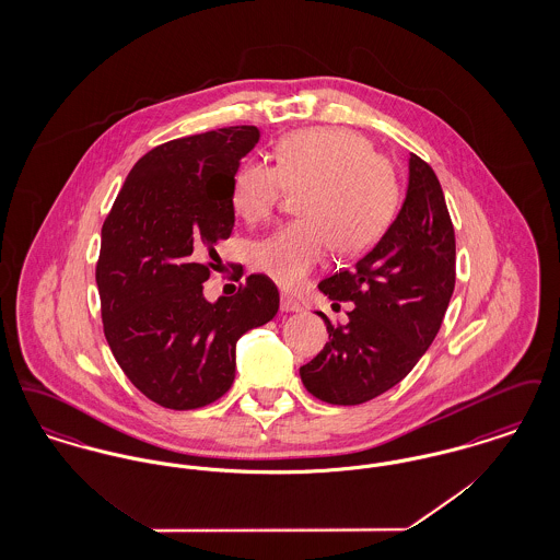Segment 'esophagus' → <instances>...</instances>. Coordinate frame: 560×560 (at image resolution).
Segmentation results:
<instances>
[{
	"label": "esophagus",
	"mask_w": 560,
	"mask_h": 560,
	"mask_svg": "<svg viewBox=\"0 0 560 560\" xmlns=\"http://www.w3.org/2000/svg\"><path fill=\"white\" fill-rule=\"evenodd\" d=\"M281 311L283 313H300L302 304L292 295H281Z\"/></svg>",
	"instance_id": "34e87169"
}]
</instances>
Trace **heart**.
Masks as SVG:
<instances>
[{
	"instance_id": "b5f03b06",
	"label": "heart",
	"mask_w": 560,
	"mask_h": 560,
	"mask_svg": "<svg viewBox=\"0 0 560 560\" xmlns=\"http://www.w3.org/2000/svg\"><path fill=\"white\" fill-rule=\"evenodd\" d=\"M288 188L300 197L302 220L254 245L252 265L277 285L293 290L320 267L334 243L340 254L370 249L393 222L399 183L388 161L361 133L315 128L285 136L277 165L243 163L233 185V208L245 222H262Z\"/></svg>"
}]
</instances>
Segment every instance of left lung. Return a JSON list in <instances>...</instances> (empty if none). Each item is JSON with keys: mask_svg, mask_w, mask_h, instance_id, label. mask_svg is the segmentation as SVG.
<instances>
[{"mask_svg": "<svg viewBox=\"0 0 560 560\" xmlns=\"http://www.w3.org/2000/svg\"><path fill=\"white\" fill-rule=\"evenodd\" d=\"M455 288V235L445 195L427 161L411 153L407 192L395 222L352 270L319 283L350 302L347 325H327L329 342L300 368L306 390L331 405H359L390 390L436 338Z\"/></svg>", "mask_w": 560, "mask_h": 560, "instance_id": "1", "label": "left lung"}]
</instances>
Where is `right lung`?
<instances>
[{"label":"right lung","mask_w":560,"mask_h":560,"mask_svg":"<svg viewBox=\"0 0 560 560\" xmlns=\"http://www.w3.org/2000/svg\"><path fill=\"white\" fill-rule=\"evenodd\" d=\"M260 130L222 128L170 140L136 161L101 233L96 285L108 347L133 386L167 409L220 399L241 336L272 319L279 292L249 275L206 300L210 258L235 226L233 185Z\"/></svg>","instance_id":"1"}]
</instances>
